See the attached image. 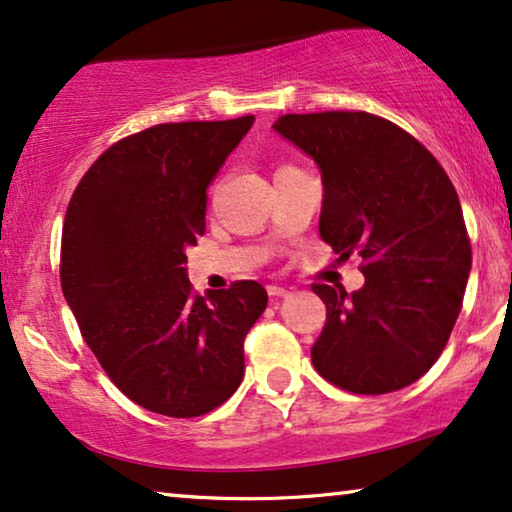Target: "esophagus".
<instances>
[{"mask_svg":"<svg viewBox=\"0 0 512 512\" xmlns=\"http://www.w3.org/2000/svg\"><path fill=\"white\" fill-rule=\"evenodd\" d=\"M266 292H269L271 297H285V294L290 290H287V287H283V285H266Z\"/></svg>","mask_w":512,"mask_h":512,"instance_id":"1","label":"esophagus"}]
</instances>
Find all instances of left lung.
Returning a JSON list of instances; mask_svg holds the SVG:
<instances>
[{
	"label": "left lung",
	"mask_w": 512,
	"mask_h": 512,
	"mask_svg": "<svg viewBox=\"0 0 512 512\" xmlns=\"http://www.w3.org/2000/svg\"><path fill=\"white\" fill-rule=\"evenodd\" d=\"M273 129L318 162L322 241L341 262L362 257L366 276L352 294L313 285L327 306L315 371L352 394L415 383L441 357L471 271L455 185L415 136L380 115L287 113Z\"/></svg>",
	"instance_id": "obj_1"
}]
</instances>
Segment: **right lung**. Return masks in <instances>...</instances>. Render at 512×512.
Masks as SVG:
<instances>
[{"instance_id":"add662e5","label":"right lung","mask_w":512,"mask_h":512,"mask_svg":"<svg viewBox=\"0 0 512 512\" xmlns=\"http://www.w3.org/2000/svg\"><path fill=\"white\" fill-rule=\"evenodd\" d=\"M253 120L164 122L125 136L71 194L64 299L113 385L153 413L206 415L241 385L243 341L269 297L255 280L201 297L185 248L206 232L208 185Z\"/></svg>"}]
</instances>
